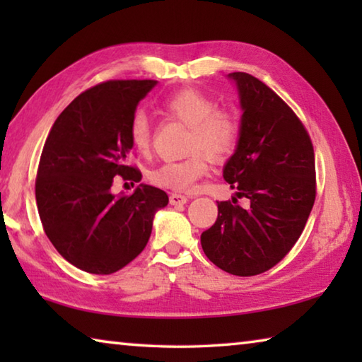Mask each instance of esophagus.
Listing matches in <instances>:
<instances>
[{
    "mask_svg": "<svg viewBox=\"0 0 362 362\" xmlns=\"http://www.w3.org/2000/svg\"><path fill=\"white\" fill-rule=\"evenodd\" d=\"M187 201H188L187 196L179 194V193H170V196H169V203L173 204V206H182V204H187Z\"/></svg>",
    "mask_w": 362,
    "mask_h": 362,
    "instance_id": "1",
    "label": "esophagus"
}]
</instances>
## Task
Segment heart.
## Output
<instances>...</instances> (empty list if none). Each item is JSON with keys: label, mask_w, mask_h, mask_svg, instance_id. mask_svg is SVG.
Here are the masks:
<instances>
[{"label": "heart", "mask_w": 362, "mask_h": 362, "mask_svg": "<svg viewBox=\"0 0 362 362\" xmlns=\"http://www.w3.org/2000/svg\"><path fill=\"white\" fill-rule=\"evenodd\" d=\"M164 113L189 127L185 153L180 161L164 163L150 170L153 185L170 192H188L209 169L212 161H223L236 150L240 140V124L235 116L218 110L217 102L196 89H182L163 102ZM134 150L148 155L151 148V127L145 115L134 116L129 127Z\"/></svg>", "instance_id": "obj_1"}]
</instances>
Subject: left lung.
I'll list each match as a JSON object with an SVG mask.
<instances>
[{"instance_id":"8db88e82","label":"left lung","mask_w":362,"mask_h":362,"mask_svg":"<svg viewBox=\"0 0 362 362\" xmlns=\"http://www.w3.org/2000/svg\"><path fill=\"white\" fill-rule=\"evenodd\" d=\"M228 76L244 113L223 179L250 207L236 198L217 201V220L201 246L223 272L255 276L283 260L302 235L316 198L315 150L303 122L273 89L249 73Z\"/></svg>"}]
</instances>
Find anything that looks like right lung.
I'll use <instances>...</instances> for the list:
<instances>
[{
  "label": "right lung",
  "mask_w": 362,
  "mask_h": 362,
  "mask_svg": "<svg viewBox=\"0 0 362 362\" xmlns=\"http://www.w3.org/2000/svg\"><path fill=\"white\" fill-rule=\"evenodd\" d=\"M155 79H110L79 94L54 122L42 146L35 182L46 236L71 265L112 274L145 249L153 217L169 198L139 185L132 194L112 193L113 180L140 182L127 163L131 121Z\"/></svg>",
  "instance_id": "right-lung-1"
}]
</instances>
